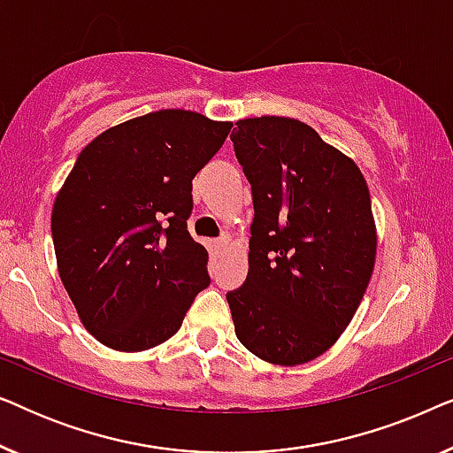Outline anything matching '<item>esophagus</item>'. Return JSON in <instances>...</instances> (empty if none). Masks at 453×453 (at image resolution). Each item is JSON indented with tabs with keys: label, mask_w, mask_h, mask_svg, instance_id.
Here are the masks:
<instances>
[{
	"label": "esophagus",
	"mask_w": 453,
	"mask_h": 453,
	"mask_svg": "<svg viewBox=\"0 0 453 453\" xmlns=\"http://www.w3.org/2000/svg\"><path fill=\"white\" fill-rule=\"evenodd\" d=\"M212 250H214L216 256H225V253H226L228 250H231V239H228V237H220V239L212 241Z\"/></svg>",
	"instance_id": "esophagus-1"
}]
</instances>
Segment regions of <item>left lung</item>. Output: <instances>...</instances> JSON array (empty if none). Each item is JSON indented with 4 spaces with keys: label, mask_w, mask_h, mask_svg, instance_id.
<instances>
[{
    "label": "left lung",
    "mask_w": 453,
    "mask_h": 453,
    "mask_svg": "<svg viewBox=\"0 0 453 453\" xmlns=\"http://www.w3.org/2000/svg\"><path fill=\"white\" fill-rule=\"evenodd\" d=\"M231 140L256 210L250 272L226 295L234 334L262 361L309 363L342 336L373 274L367 181L299 119H239Z\"/></svg>",
    "instance_id": "obj_1"
}]
</instances>
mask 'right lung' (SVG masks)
Instances as JSON below:
<instances>
[{"label": "right lung", "mask_w": 453, "mask_h": 453, "mask_svg": "<svg viewBox=\"0 0 453 453\" xmlns=\"http://www.w3.org/2000/svg\"><path fill=\"white\" fill-rule=\"evenodd\" d=\"M231 121L163 109L123 121L80 152L51 212L58 270L78 318L121 352L163 344L210 284L188 231L191 179Z\"/></svg>", "instance_id": "obj_1"}]
</instances>
